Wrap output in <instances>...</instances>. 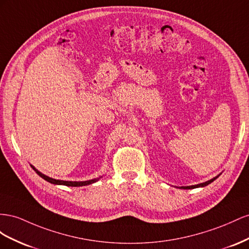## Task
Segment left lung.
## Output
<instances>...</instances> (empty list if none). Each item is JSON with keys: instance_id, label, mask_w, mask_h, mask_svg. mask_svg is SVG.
Returning <instances> with one entry per match:
<instances>
[{"instance_id": "left-lung-1", "label": "left lung", "mask_w": 249, "mask_h": 249, "mask_svg": "<svg viewBox=\"0 0 249 249\" xmlns=\"http://www.w3.org/2000/svg\"><path fill=\"white\" fill-rule=\"evenodd\" d=\"M220 175H221V173H220L219 175H217L216 177H214V178H212V179H210V180H208V181H205V182H201V183H198V184H194V186L180 187V188H181V189H184V190H187V189H195V188H203V187H205V186H208V184H210L211 182L214 181L215 179H217Z\"/></svg>"}]
</instances>
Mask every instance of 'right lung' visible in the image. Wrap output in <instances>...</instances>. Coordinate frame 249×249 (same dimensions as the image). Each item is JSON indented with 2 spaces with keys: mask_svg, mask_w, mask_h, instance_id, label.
Wrapping results in <instances>:
<instances>
[{
  "mask_svg": "<svg viewBox=\"0 0 249 249\" xmlns=\"http://www.w3.org/2000/svg\"><path fill=\"white\" fill-rule=\"evenodd\" d=\"M35 172H36L41 178H44L45 180H47L48 182L50 183H53V184H59V186H68V187H82V186H88V184H91L94 183L96 181H98L99 179L101 178L102 176H99L97 177V178H94V179H89V180H84V181H69V180H60V179H55V178H52V177H49L45 174H42L41 172H39L38 170L35 168L34 166L30 165Z\"/></svg>",
  "mask_w": 249,
  "mask_h": 249,
  "instance_id": "add662e5",
  "label": "right lung"
}]
</instances>
